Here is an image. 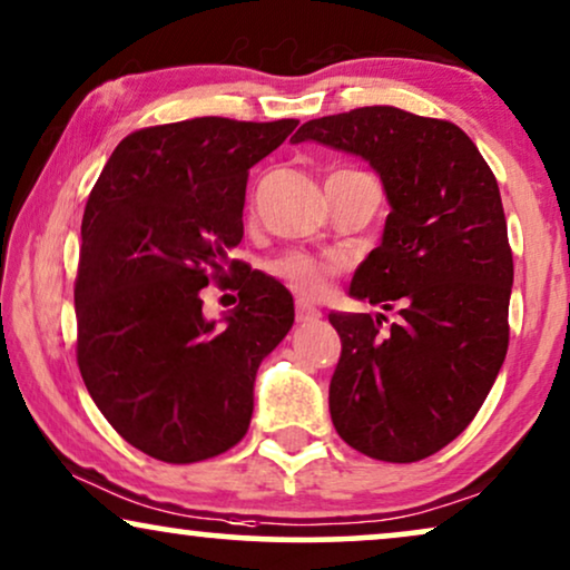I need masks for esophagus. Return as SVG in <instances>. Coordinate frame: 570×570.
<instances>
[{
    "instance_id": "esophagus-1",
    "label": "esophagus",
    "mask_w": 570,
    "mask_h": 570,
    "mask_svg": "<svg viewBox=\"0 0 570 570\" xmlns=\"http://www.w3.org/2000/svg\"><path fill=\"white\" fill-rule=\"evenodd\" d=\"M317 317H321V313H317L313 305H307V302H302V299L297 302V323L299 325L313 323V321H317Z\"/></svg>"
}]
</instances>
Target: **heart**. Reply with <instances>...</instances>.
I'll return each mask as SVG.
<instances>
[{"label":"heart","instance_id":"b5f03b06","mask_svg":"<svg viewBox=\"0 0 570 570\" xmlns=\"http://www.w3.org/2000/svg\"><path fill=\"white\" fill-rule=\"evenodd\" d=\"M268 273L286 284L294 294L305 299H323L328 297L331 281L341 273L338 261H328V257H315L309 253H299V249H289V253L273 257L268 263Z\"/></svg>","mask_w":570,"mask_h":570}]
</instances>
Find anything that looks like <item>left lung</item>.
<instances>
[{
  "label": "left lung",
  "mask_w": 570,
  "mask_h": 570,
  "mask_svg": "<svg viewBox=\"0 0 570 570\" xmlns=\"http://www.w3.org/2000/svg\"><path fill=\"white\" fill-rule=\"evenodd\" d=\"M292 140L367 158L391 200L352 297L401 317L328 315L333 428L370 459H428L469 428L508 352L513 253L495 174L453 121L396 106L309 119Z\"/></svg>",
  "instance_id": "8db88e82"
}]
</instances>
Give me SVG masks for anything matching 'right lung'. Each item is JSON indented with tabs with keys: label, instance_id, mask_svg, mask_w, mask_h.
<instances>
[{
	"label": "right lung",
	"instance_id": "right-lung-1",
	"mask_svg": "<svg viewBox=\"0 0 570 570\" xmlns=\"http://www.w3.org/2000/svg\"><path fill=\"white\" fill-rule=\"evenodd\" d=\"M297 125L197 117L142 127L114 148L90 189L75 354L101 414L150 459H214L249 428L255 373L289 333L294 305L229 249L245 234L249 169ZM226 279L240 305L216 330L199 294Z\"/></svg>",
	"mask_w": 570,
	"mask_h": 570
}]
</instances>
